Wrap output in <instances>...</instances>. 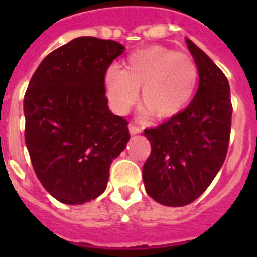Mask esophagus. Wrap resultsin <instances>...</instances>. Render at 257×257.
<instances>
[{
    "label": "esophagus",
    "mask_w": 257,
    "mask_h": 257,
    "mask_svg": "<svg viewBox=\"0 0 257 257\" xmlns=\"http://www.w3.org/2000/svg\"><path fill=\"white\" fill-rule=\"evenodd\" d=\"M129 132H131V135H137V133L141 132V128L135 124H131L129 125Z\"/></svg>",
    "instance_id": "esophagus-1"
}]
</instances>
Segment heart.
<instances>
[{
	"label": "heart",
	"mask_w": 257,
	"mask_h": 257,
	"mask_svg": "<svg viewBox=\"0 0 257 257\" xmlns=\"http://www.w3.org/2000/svg\"><path fill=\"white\" fill-rule=\"evenodd\" d=\"M199 69L189 56L176 50L151 46L125 58L124 69L109 66L104 85L113 109L125 114L139 97L145 105L144 114L152 113L160 120L183 112L193 98Z\"/></svg>",
	"instance_id": "b5f03b06"
}]
</instances>
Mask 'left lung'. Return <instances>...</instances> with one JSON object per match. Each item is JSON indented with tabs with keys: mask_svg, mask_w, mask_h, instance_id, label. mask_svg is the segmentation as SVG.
Here are the masks:
<instances>
[{
	"mask_svg": "<svg viewBox=\"0 0 257 257\" xmlns=\"http://www.w3.org/2000/svg\"><path fill=\"white\" fill-rule=\"evenodd\" d=\"M187 45L199 69V89L183 112L144 131L151 155L143 167L145 189L168 207L195 201L220 171L228 152L232 102L220 68L191 40Z\"/></svg>",
	"mask_w": 257,
	"mask_h": 257,
	"instance_id": "obj_1",
	"label": "left lung"
}]
</instances>
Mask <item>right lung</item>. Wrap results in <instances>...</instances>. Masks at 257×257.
<instances>
[{
  "mask_svg": "<svg viewBox=\"0 0 257 257\" xmlns=\"http://www.w3.org/2000/svg\"><path fill=\"white\" fill-rule=\"evenodd\" d=\"M124 46L78 37L49 53L24 98L25 143L42 187L64 204H84L106 188L109 168L131 139L108 108L104 76Z\"/></svg>",
  "mask_w": 257,
  "mask_h": 257,
  "instance_id": "right-lung-1",
  "label": "right lung"
}]
</instances>
